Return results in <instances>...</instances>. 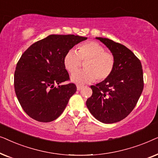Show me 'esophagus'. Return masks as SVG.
<instances>
[{
  "mask_svg": "<svg viewBox=\"0 0 158 158\" xmlns=\"http://www.w3.org/2000/svg\"><path fill=\"white\" fill-rule=\"evenodd\" d=\"M83 88V86H82V85H77V90H81Z\"/></svg>",
  "mask_w": 158,
  "mask_h": 158,
  "instance_id": "obj_1",
  "label": "esophagus"
}]
</instances>
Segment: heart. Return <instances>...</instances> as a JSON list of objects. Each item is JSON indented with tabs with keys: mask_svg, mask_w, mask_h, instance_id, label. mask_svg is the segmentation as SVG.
Listing matches in <instances>:
<instances>
[{
	"mask_svg": "<svg viewBox=\"0 0 158 158\" xmlns=\"http://www.w3.org/2000/svg\"><path fill=\"white\" fill-rule=\"evenodd\" d=\"M86 61V70L71 75L73 83L79 85L90 83L98 77L103 81L113 72L115 58L105 47L97 42H87L78 47L77 52L73 49L68 51L64 57V66L69 73H73L79 69L81 61Z\"/></svg>",
	"mask_w": 158,
	"mask_h": 158,
	"instance_id": "1",
	"label": "heart"
}]
</instances>
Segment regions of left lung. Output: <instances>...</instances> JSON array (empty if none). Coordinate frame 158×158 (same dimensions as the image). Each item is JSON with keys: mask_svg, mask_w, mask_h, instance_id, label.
<instances>
[{"mask_svg": "<svg viewBox=\"0 0 158 158\" xmlns=\"http://www.w3.org/2000/svg\"><path fill=\"white\" fill-rule=\"evenodd\" d=\"M115 58L111 75L91 85L92 96L86 106L96 119L104 124L120 122L135 107L144 88L143 71L140 60L124 45L107 38L96 37Z\"/></svg>", "mask_w": 158, "mask_h": 158, "instance_id": "obj_1", "label": "left lung"}]
</instances>
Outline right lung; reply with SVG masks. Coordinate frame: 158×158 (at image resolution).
Wrapping results in <instances>:
<instances>
[{
	"mask_svg": "<svg viewBox=\"0 0 158 158\" xmlns=\"http://www.w3.org/2000/svg\"><path fill=\"white\" fill-rule=\"evenodd\" d=\"M87 37L52 34L31 44L17 62L14 88L27 114L40 122H50L61 115L76 92L70 80L64 57L75 44ZM55 85H58L55 87Z\"/></svg>",
	"mask_w": 158,
	"mask_h": 158,
	"instance_id": "1",
	"label": "right lung"
}]
</instances>
